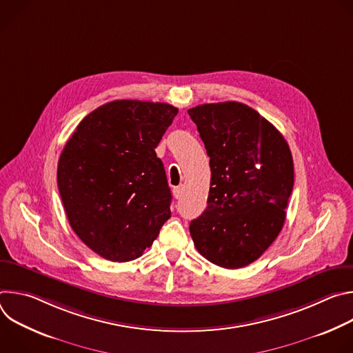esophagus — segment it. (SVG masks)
I'll use <instances>...</instances> for the list:
<instances>
[{
	"label": "esophagus",
	"mask_w": 353,
	"mask_h": 353,
	"mask_svg": "<svg viewBox=\"0 0 353 353\" xmlns=\"http://www.w3.org/2000/svg\"><path fill=\"white\" fill-rule=\"evenodd\" d=\"M173 195H174V198L179 199V198L183 195V185L174 187V188H173Z\"/></svg>",
	"instance_id": "1"
}]
</instances>
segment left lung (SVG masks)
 I'll list each match as a JSON object with an SVG mask.
<instances>
[{
	"label": "left lung",
	"mask_w": 353,
	"mask_h": 353,
	"mask_svg": "<svg viewBox=\"0 0 353 353\" xmlns=\"http://www.w3.org/2000/svg\"><path fill=\"white\" fill-rule=\"evenodd\" d=\"M211 166L208 205L190 223L198 253L228 270L263 256L279 234L293 190V159L283 135L239 102L188 110Z\"/></svg>",
	"instance_id": "8db88e82"
}]
</instances>
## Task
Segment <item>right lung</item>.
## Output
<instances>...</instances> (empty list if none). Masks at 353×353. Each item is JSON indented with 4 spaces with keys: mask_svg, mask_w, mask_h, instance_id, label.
<instances>
[{
    "mask_svg": "<svg viewBox=\"0 0 353 353\" xmlns=\"http://www.w3.org/2000/svg\"><path fill=\"white\" fill-rule=\"evenodd\" d=\"M168 103L114 100L65 143L57 184L72 230L96 254L125 263L152 245L172 194L155 148L177 114Z\"/></svg>",
    "mask_w": 353,
    "mask_h": 353,
    "instance_id": "obj_1",
    "label": "right lung"
}]
</instances>
